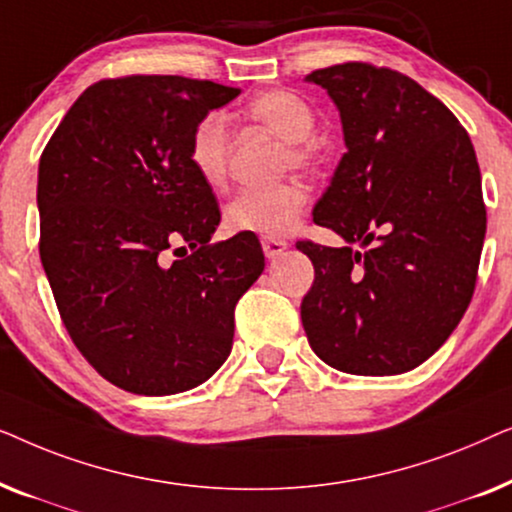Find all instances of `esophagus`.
<instances>
[{
    "mask_svg": "<svg viewBox=\"0 0 512 512\" xmlns=\"http://www.w3.org/2000/svg\"><path fill=\"white\" fill-rule=\"evenodd\" d=\"M261 244H263V254L268 258H277L286 247H289V242L277 240V237H263Z\"/></svg>",
    "mask_w": 512,
    "mask_h": 512,
    "instance_id": "esophagus-1",
    "label": "esophagus"
}]
</instances>
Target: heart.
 I'll return each mask as SVG.
<instances>
[{
	"label": "heart",
	"instance_id": "obj_1",
	"mask_svg": "<svg viewBox=\"0 0 512 512\" xmlns=\"http://www.w3.org/2000/svg\"><path fill=\"white\" fill-rule=\"evenodd\" d=\"M249 118L284 142L279 167L307 170L317 160L312 132L317 114L303 95L293 90H268L247 104ZM188 163L207 186H219L228 172V125L219 111H209L193 125L188 137ZM307 202L305 188L296 181L275 186L242 188L226 205L223 219L235 233L279 237L291 233Z\"/></svg>",
	"mask_w": 512,
	"mask_h": 512
}]
</instances>
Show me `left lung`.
<instances>
[{
  "label": "left lung",
  "mask_w": 512,
  "mask_h": 512,
  "mask_svg": "<svg viewBox=\"0 0 512 512\" xmlns=\"http://www.w3.org/2000/svg\"><path fill=\"white\" fill-rule=\"evenodd\" d=\"M305 81L338 107L347 146L312 209L347 244H296L314 265L307 340L342 373H405L438 352L473 298L487 212L471 137L394 69L345 62Z\"/></svg>",
  "instance_id": "8db88e82"
}]
</instances>
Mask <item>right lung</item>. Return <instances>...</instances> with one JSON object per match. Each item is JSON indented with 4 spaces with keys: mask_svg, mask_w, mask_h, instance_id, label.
<instances>
[{
    "mask_svg": "<svg viewBox=\"0 0 512 512\" xmlns=\"http://www.w3.org/2000/svg\"><path fill=\"white\" fill-rule=\"evenodd\" d=\"M237 95L184 76L97 81L41 153L39 254L62 324L130 394L209 380L233 349L237 300L265 268L254 233L209 242L221 212L188 163L193 125ZM172 246L185 256L170 264Z\"/></svg>",
    "mask_w": 512,
    "mask_h": 512,
    "instance_id": "1",
    "label": "right lung"
}]
</instances>
